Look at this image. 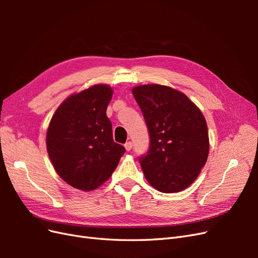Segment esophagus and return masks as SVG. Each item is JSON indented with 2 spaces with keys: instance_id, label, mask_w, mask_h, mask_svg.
<instances>
[{
  "instance_id": "34e87169",
  "label": "esophagus",
  "mask_w": 258,
  "mask_h": 258,
  "mask_svg": "<svg viewBox=\"0 0 258 258\" xmlns=\"http://www.w3.org/2000/svg\"><path fill=\"white\" fill-rule=\"evenodd\" d=\"M124 148H126V151L127 152H129V151H131V148H132V142H127L126 144H124Z\"/></svg>"
}]
</instances>
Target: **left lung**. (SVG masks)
I'll return each instance as SVG.
<instances>
[{"instance_id": "left-lung-1", "label": "left lung", "mask_w": 258, "mask_h": 258, "mask_svg": "<svg viewBox=\"0 0 258 258\" xmlns=\"http://www.w3.org/2000/svg\"><path fill=\"white\" fill-rule=\"evenodd\" d=\"M132 93L150 135L148 151L139 157L148 183L167 194L187 188L208 159L204 115L184 93L167 86L142 85Z\"/></svg>"}]
</instances>
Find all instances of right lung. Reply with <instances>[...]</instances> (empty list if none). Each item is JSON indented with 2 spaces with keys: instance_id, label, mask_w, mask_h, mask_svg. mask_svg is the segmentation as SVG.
I'll return each instance as SVG.
<instances>
[{
  "instance_id": "1",
  "label": "right lung",
  "mask_w": 258,
  "mask_h": 258,
  "mask_svg": "<svg viewBox=\"0 0 258 258\" xmlns=\"http://www.w3.org/2000/svg\"><path fill=\"white\" fill-rule=\"evenodd\" d=\"M112 96L110 86H92L70 96L50 120L46 136L49 158L59 176L77 189L98 188L126 152L114 142L106 116Z\"/></svg>"
}]
</instances>
